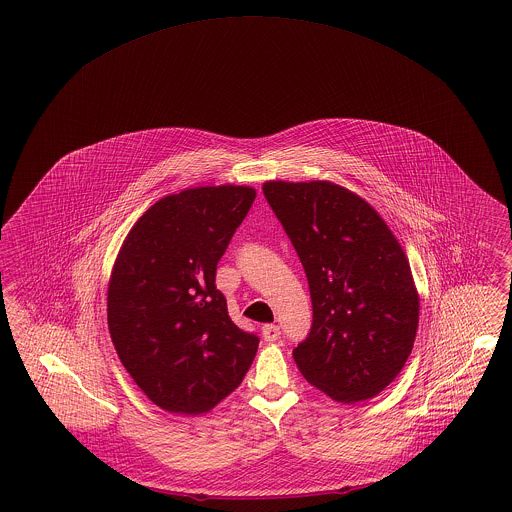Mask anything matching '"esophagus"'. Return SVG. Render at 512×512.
<instances>
[{
	"mask_svg": "<svg viewBox=\"0 0 512 512\" xmlns=\"http://www.w3.org/2000/svg\"><path fill=\"white\" fill-rule=\"evenodd\" d=\"M281 336V330L276 325H264L263 326V340L264 341H276Z\"/></svg>",
	"mask_w": 512,
	"mask_h": 512,
	"instance_id": "esophagus-1",
	"label": "esophagus"
}]
</instances>
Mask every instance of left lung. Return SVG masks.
I'll return each mask as SVG.
<instances>
[{
  "instance_id": "1",
  "label": "left lung",
  "mask_w": 512,
  "mask_h": 512,
  "mask_svg": "<svg viewBox=\"0 0 512 512\" xmlns=\"http://www.w3.org/2000/svg\"><path fill=\"white\" fill-rule=\"evenodd\" d=\"M310 283L313 323L293 357L341 403L377 396L402 372L419 328V293L400 242L372 204L326 182H264Z\"/></svg>"
}]
</instances>
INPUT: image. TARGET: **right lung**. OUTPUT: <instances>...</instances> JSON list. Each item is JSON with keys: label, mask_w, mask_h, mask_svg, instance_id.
Instances as JSON below:
<instances>
[{"label": "right lung", "mask_w": 512, "mask_h": 512, "mask_svg": "<svg viewBox=\"0 0 512 512\" xmlns=\"http://www.w3.org/2000/svg\"><path fill=\"white\" fill-rule=\"evenodd\" d=\"M249 186L184 189L152 204L112 266L107 321L125 370L180 415L214 409L240 387L259 338L234 325L217 261L255 201Z\"/></svg>", "instance_id": "add662e5"}]
</instances>
